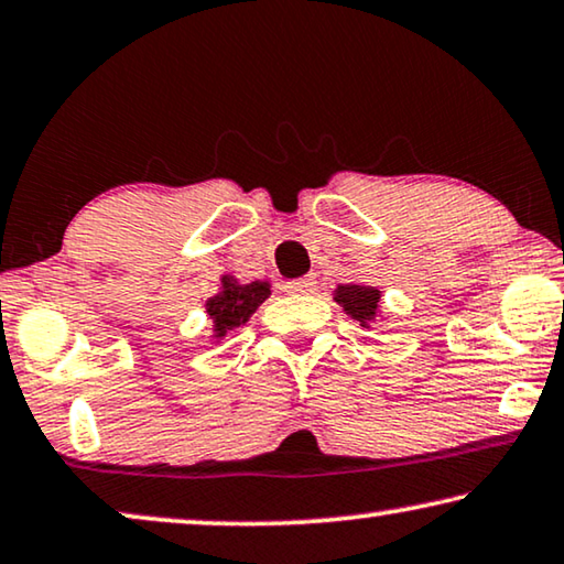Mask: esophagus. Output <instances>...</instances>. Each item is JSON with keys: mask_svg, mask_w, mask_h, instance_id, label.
Returning a JSON list of instances; mask_svg holds the SVG:
<instances>
[{"mask_svg": "<svg viewBox=\"0 0 564 564\" xmlns=\"http://www.w3.org/2000/svg\"><path fill=\"white\" fill-rule=\"evenodd\" d=\"M288 292H292V295H313L315 280L313 276H300V280H292V282H288Z\"/></svg>", "mask_w": 564, "mask_h": 564, "instance_id": "34e87169", "label": "esophagus"}]
</instances>
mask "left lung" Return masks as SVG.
Returning a JSON list of instances; mask_svg holds the SVG:
<instances>
[{
    "label": "left lung",
    "instance_id": "obj_1",
    "mask_svg": "<svg viewBox=\"0 0 564 564\" xmlns=\"http://www.w3.org/2000/svg\"><path fill=\"white\" fill-rule=\"evenodd\" d=\"M336 302L354 321L366 325L377 317L379 290L366 288V284H340L336 290Z\"/></svg>",
    "mask_w": 564,
    "mask_h": 564
}]
</instances>
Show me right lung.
<instances>
[{"mask_svg": "<svg viewBox=\"0 0 564 564\" xmlns=\"http://www.w3.org/2000/svg\"><path fill=\"white\" fill-rule=\"evenodd\" d=\"M224 290L216 297L208 300V315L214 317L216 336L221 338L228 330L239 328L257 313V307L272 295L267 282H251V284H236L231 276H224Z\"/></svg>", "mask_w": 564, "mask_h": 564, "instance_id": "add662e5", "label": "right lung"}]
</instances>
